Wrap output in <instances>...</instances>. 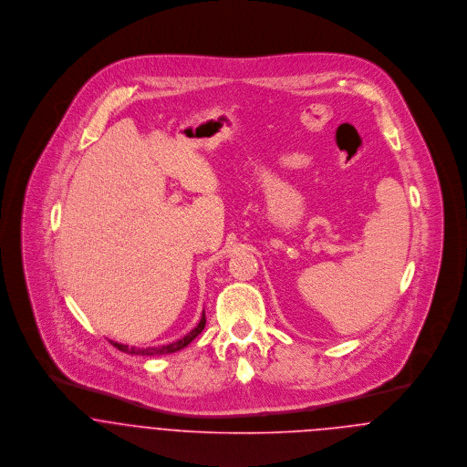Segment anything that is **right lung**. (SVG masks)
Returning <instances> with one entry per match:
<instances>
[{"label": "right lung", "mask_w": 467, "mask_h": 467, "mask_svg": "<svg viewBox=\"0 0 467 467\" xmlns=\"http://www.w3.org/2000/svg\"><path fill=\"white\" fill-rule=\"evenodd\" d=\"M204 324H206V318H204V313L201 317L200 324L191 331L189 334H185L182 339L174 341V343H169V345H161V347H147V348H136V347H130V345H122V343H117V341H111L119 350L122 352H128V354H140V356H160V354H171V352H176V350H182L185 348L201 331L204 329Z\"/></svg>", "instance_id": "add662e5"}]
</instances>
